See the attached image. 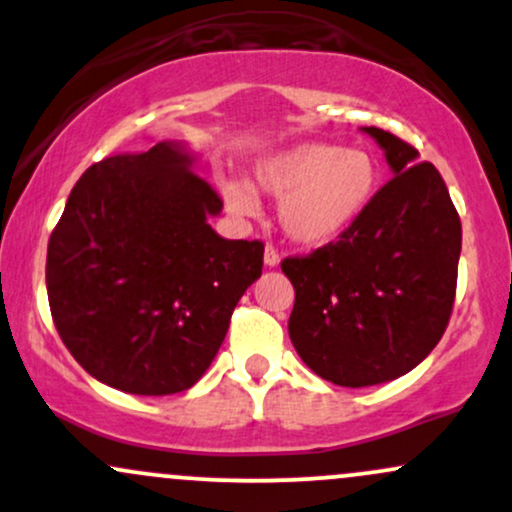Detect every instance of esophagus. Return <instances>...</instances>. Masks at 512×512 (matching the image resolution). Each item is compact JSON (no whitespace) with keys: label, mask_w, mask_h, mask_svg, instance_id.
Wrapping results in <instances>:
<instances>
[{"label":"esophagus","mask_w":512,"mask_h":512,"mask_svg":"<svg viewBox=\"0 0 512 512\" xmlns=\"http://www.w3.org/2000/svg\"><path fill=\"white\" fill-rule=\"evenodd\" d=\"M279 262H281L279 252H276L272 245H267V248H264V264H267V267H276Z\"/></svg>","instance_id":"34e87169"}]
</instances>
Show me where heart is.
I'll list each match as a JSON object with an SVG mask.
<instances>
[{
	"label": "heart",
	"mask_w": 512,
	"mask_h": 512,
	"mask_svg": "<svg viewBox=\"0 0 512 512\" xmlns=\"http://www.w3.org/2000/svg\"><path fill=\"white\" fill-rule=\"evenodd\" d=\"M255 182L279 204V221L303 245H327L356 226L380 190V166L368 151L327 142H301L262 158ZM233 209L252 214L255 197L245 185H226Z\"/></svg>",
	"instance_id": "obj_1"
}]
</instances>
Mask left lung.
Listing matches in <instances>:
<instances>
[{
    "instance_id": "obj_1",
    "label": "left lung",
    "mask_w": 512,
    "mask_h": 512,
    "mask_svg": "<svg viewBox=\"0 0 512 512\" xmlns=\"http://www.w3.org/2000/svg\"><path fill=\"white\" fill-rule=\"evenodd\" d=\"M392 180L351 231L281 269L296 289L289 334L305 366L342 387L409 373L450 322L462 223L448 187L419 151L395 134L363 127Z\"/></svg>"
}]
</instances>
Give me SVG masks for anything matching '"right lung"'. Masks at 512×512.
Masks as SVG:
<instances>
[{"label":"right lung","mask_w":512,"mask_h":512,"mask_svg":"<svg viewBox=\"0 0 512 512\" xmlns=\"http://www.w3.org/2000/svg\"><path fill=\"white\" fill-rule=\"evenodd\" d=\"M192 161L161 142L93 163L48 243V301L64 346L129 395L190 390L262 274L260 240H226L209 226L223 202Z\"/></svg>","instance_id":"1"}]
</instances>
